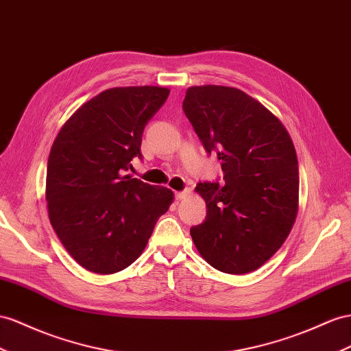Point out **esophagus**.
Listing matches in <instances>:
<instances>
[{
	"label": "esophagus",
	"instance_id": "esophagus-1",
	"mask_svg": "<svg viewBox=\"0 0 351 351\" xmlns=\"http://www.w3.org/2000/svg\"><path fill=\"white\" fill-rule=\"evenodd\" d=\"M191 195V190H185V191H178V193H175V197H176V200H185V199H188V197Z\"/></svg>",
	"mask_w": 351,
	"mask_h": 351
}]
</instances>
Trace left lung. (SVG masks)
<instances>
[{"instance_id": "1", "label": "left lung", "mask_w": 351, "mask_h": 351, "mask_svg": "<svg viewBox=\"0 0 351 351\" xmlns=\"http://www.w3.org/2000/svg\"><path fill=\"white\" fill-rule=\"evenodd\" d=\"M184 111L208 152L217 151L226 185L199 184L206 221L190 230L208 264L246 274L264 265L289 236L298 213V158L289 132L236 87L193 86Z\"/></svg>"}]
</instances>
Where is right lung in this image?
<instances>
[{
	"label": "right lung",
	"instance_id": "1",
	"mask_svg": "<svg viewBox=\"0 0 351 351\" xmlns=\"http://www.w3.org/2000/svg\"><path fill=\"white\" fill-rule=\"evenodd\" d=\"M170 90L129 86L83 104L53 142L46 178L49 219L83 268L112 274L136 261L175 194L125 175L142 133Z\"/></svg>",
	"mask_w": 351,
	"mask_h": 351
}]
</instances>
